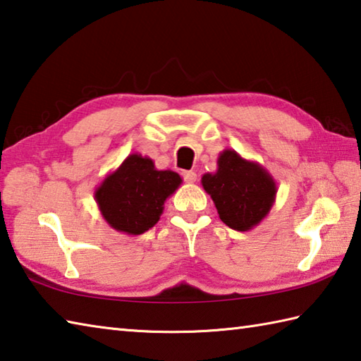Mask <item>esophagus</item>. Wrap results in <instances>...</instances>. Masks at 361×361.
Wrapping results in <instances>:
<instances>
[{"mask_svg":"<svg viewBox=\"0 0 361 361\" xmlns=\"http://www.w3.org/2000/svg\"><path fill=\"white\" fill-rule=\"evenodd\" d=\"M183 178L186 183H195L197 181V173L192 171H185L183 172Z\"/></svg>","mask_w":361,"mask_h":361,"instance_id":"esophagus-1","label":"esophagus"}]
</instances>
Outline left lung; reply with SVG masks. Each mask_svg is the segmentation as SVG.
<instances>
[{
    "label": "left lung",
    "instance_id": "8db88e82",
    "mask_svg": "<svg viewBox=\"0 0 361 361\" xmlns=\"http://www.w3.org/2000/svg\"><path fill=\"white\" fill-rule=\"evenodd\" d=\"M202 186L213 199L221 221L236 231H249L269 214L277 183L255 161L231 148L217 158V171L202 176Z\"/></svg>",
    "mask_w": 361,
    "mask_h": 361
}]
</instances>
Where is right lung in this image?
Here are the masks:
<instances>
[{
  "instance_id": "add662e5",
  "label": "right lung",
  "mask_w": 361,
  "mask_h": 361,
  "mask_svg": "<svg viewBox=\"0 0 361 361\" xmlns=\"http://www.w3.org/2000/svg\"><path fill=\"white\" fill-rule=\"evenodd\" d=\"M183 183L173 171H158L153 159L133 153L95 189V202L111 228L142 235L154 227L164 202Z\"/></svg>"
}]
</instances>
